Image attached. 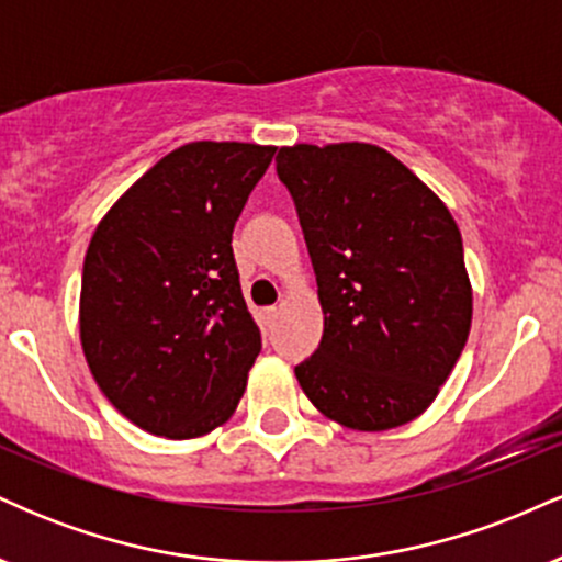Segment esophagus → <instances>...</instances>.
I'll list each match as a JSON object with an SVG mask.
<instances>
[{
	"label": "esophagus",
	"mask_w": 562,
	"mask_h": 562,
	"mask_svg": "<svg viewBox=\"0 0 562 562\" xmlns=\"http://www.w3.org/2000/svg\"><path fill=\"white\" fill-rule=\"evenodd\" d=\"M277 317H280V308H277V306L261 308V322H263V327H274Z\"/></svg>",
	"instance_id": "34e87169"
}]
</instances>
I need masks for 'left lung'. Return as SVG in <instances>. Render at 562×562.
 I'll return each instance as SVG.
<instances>
[{
    "label": "left lung",
    "mask_w": 562,
    "mask_h": 562,
    "mask_svg": "<svg viewBox=\"0 0 562 562\" xmlns=\"http://www.w3.org/2000/svg\"><path fill=\"white\" fill-rule=\"evenodd\" d=\"M317 274L325 333L295 367L303 393L351 430L420 417L473 319L462 235L398 158L367 142L277 153Z\"/></svg>",
    "instance_id": "left-lung-1"
}]
</instances>
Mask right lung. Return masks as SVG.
Returning a JSON list of instances; mask_svg holds the SVG:
<instances>
[{"mask_svg": "<svg viewBox=\"0 0 562 562\" xmlns=\"http://www.w3.org/2000/svg\"><path fill=\"white\" fill-rule=\"evenodd\" d=\"M274 150L190 142L97 224L81 274V348L108 402L147 434L205 436L243 398L261 333L232 229Z\"/></svg>", "mask_w": 562, "mask_h": 562, "instance_id": "obj_1", "label": "right lung"}]
</instances>
